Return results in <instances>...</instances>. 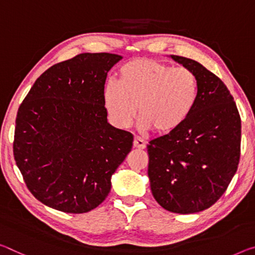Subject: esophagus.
I'll list each match as a JSON object with an SVG mask.
<instances>
[{
    "instance_id": "34e87169",
    "label": "esophagus",
    "mask_w": 255,
    "mask_h": 255,
    "mask_svg": "<svg viewBox=\"0 0 255 255\" xmlns=\"http://www.w3.org/2000/svg\"><path fill=\"white\" fill-rule=\"evenodd\" d=\"M134 147L143 149V148L146 147V142H145L143 138H140V137H135V138H134Z\"/></svg>"
}]
</instances>
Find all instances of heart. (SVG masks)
Listing matches in <instances>:
<instances>
[{"label":"heart","mask_w":255,"mask_h":255,"mask_svg":"<svg viewBox=\"0 0 255 255\" xmlns=\"http://www.w3.org/2000/svg\"><path fill=\"white\" fill-rule=\"evenodd\" d=\"M118 76V82H108L103 92L109 118L118 128L130 126L138 108L140 128L169 134L187 120L199 96V80L192 70L153 59L131 60Z\"/></svg>","instance_id":"obj_1"}]
</instances>
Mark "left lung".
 <instances>
[{
    "mask_svg": "<svg viewBox=\"0 0 255 255\" xmlns=\"http://www.w3.org/2000/svg\"><path fill=\"white\" fill-rule=\"evenodd\" d=\"M171 58L195 74L199 96L178 129L147 145V173L153 196L161 207L189 215L215 204L237 171L241 117L219 77L192 59Z\"/></svg>",
    "mask_w": 255,
    "mask_h": 255,
    "instance_id": "left-lung-1",
    "label": "left lung"
}]
</instances>
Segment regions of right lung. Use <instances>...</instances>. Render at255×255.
Instances as JSON below:
<instances>
[{
  "instance_id": "1",
  "label": "right lung",
  "mask_w": 255,
  "mask_h": 255,
  "mask_svg": "<svg viewBox=\"0 0 255 255\" xmlns=\"http://www.w3.org/2000/svg\"><path fill=\"white\" fill-rule=\"evenodd\" d=\"M123 56L82 53L36 79L15 119L13 155L29 192L66 213H85L106 200L111 176L134 136L108 123V71Z\"/></svg>"
}]
</instances>
